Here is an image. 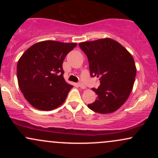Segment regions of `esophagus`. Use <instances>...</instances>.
I'll use <instances>...</instances> for the list:
<instances>
[{"mask_svg": "<svg viewBox=\"0 0 158 158\" xmlns=\"http://www.w3.org/2000/svg\"><path fill=\"white\" fill-rule=\"evenodd\" d=\"M79 86L80 87L81 89H85V88H86V86H85V85L83 84L82 82H79Z\"/></svg>", "mask_w": 158, "mask_h": 158, "instance_id": "obj_1", "label": "esophagus"}]
</instances>
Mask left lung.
<instances>
[{"label": "left lung", "mask_w": 158, "mask_h": 158, "mask_svg": "<svg viewBox=\"0 0 158 158\" xmlns=\"http://www.w3.org/2000/svg\"><path fill=\"white\" fill-rule=\"evenodd\" d=\"M79 45L88 57L90 76L100 81L99 88H92L97 97L88 107L99 114L114 112L124 104L133 88L137 72L133 57L119 43L108 38Z\"/></svg>", "instance_id": "obj_1"}]
</instances>
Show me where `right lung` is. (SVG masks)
Segmentation results:
<instances>
[{
	"label": "right lung",
	"mask_w": 158,
	"mask_h": 158,
	"mask_svg": "<svg viewBox=\"0 0 158 158\" xmlns=\"http://www.w3.org/2000/svg\"><path fill=\"white\" fill-rule=\"evenodd\" d=\"M76 43L44 41L23 52L17 64L19 86L25 99L34 108L51 110L66 99L73 85L63 77V61Z\"/></svg>",
	"instance_id": "1"
}]
</instances>
